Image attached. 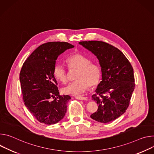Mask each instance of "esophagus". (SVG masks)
Here are the masks:
<instances>
[{
    "label": "esophagus",
    "mask_w": 154,
    "mask_h": 154,
    "mask_svg": "<svg viewBox=\"0 0 154 154\" xmlns=\"http://www.w3.org/2000/svg\"><path fill=\"white\" fill-rule=\"evenodd\" d=\"M75 98L77 100H86L87 98L84 97L82 96H75Z\"/></svg>",
    "instance_id": "esophagus-1"
}]
</instances>
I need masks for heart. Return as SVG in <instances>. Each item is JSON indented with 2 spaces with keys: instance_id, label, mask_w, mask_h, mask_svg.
<instances>
[{
  "instance_id": "1",
  "label": "heart",
  "mask_w": 154,
  "mask_h": 154,
  "mask_svg": "<svg viewBox=\"0 0 154 154\" xmlns=\"http://www.w3.org/2000/svg\"><path fill=\"white\" fill-rule=\"evenodd\" d=\"M66 62L70 69H77L75 79L76 80L68 84L63 88V92L67 94L79 95L86 91L89 86L94 87L98 83L101 76L99 66L92 63L89 58L75 53L68 57ZM55 78L62 83L67 81V72L64 66L56 63L53 68Z\"/></svg>"
}]
</instances>
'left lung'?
<instances>
[{"label": "left lung", "mask_w": 154, "mask_h": 154, "mask_svg": "<svg viewBox=\"0 0 154 154\" xmlns=\"http://www.w3.org/2000/svg\"><path fill=\"white\" fill-rule=\"evenodd\" d=\"M79 43L97 56L101 66V81L92 96L98 108L91 117L109 123L122 115L129 106L135 86L133 68L121 51L111 45L101 41Z\"/></svg>", "instance_id": "1"}]
</instances>
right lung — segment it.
Wrapping results in <instances>:
<instances>
[{
  "instance_id": "obj_1",
  "label": "right lung",
  "mask_w": 154,
  "mask_h": 154,
  "mask_svg": "<svg viewBox=\"0 0 154 154\" xmlns=\"http://www.w3.org/2000/svg\"><path fill=\"white\" fill-rule=\"evenodd\" d=\"M73 47L66 42L44 43L34 51L23 65L20 80L24 104L41 123L54 124L65 115L67 103L71 97L59 95L53 68L58 56Z\"/></svg>"
}]
</instances>
